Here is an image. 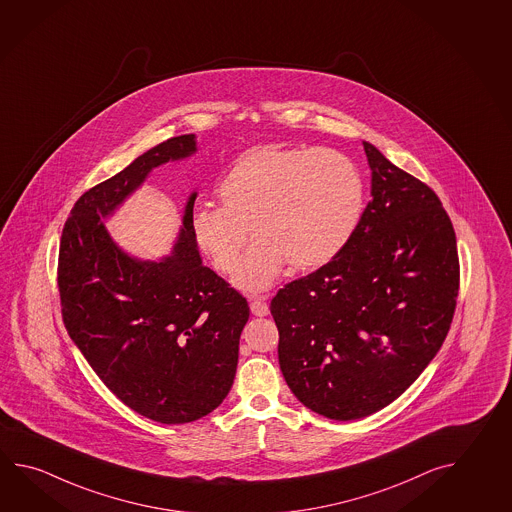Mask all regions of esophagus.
<instances>
[{
  "label": "esophagus",
  "instance_id": "1",
  "mask_svg": "<svg viewBox=\"0 0 512 512\" xmlns=\"http://www.w3.org/2000/svg\"><path fill=\"white\" fill-rule=\"evenodd\" d=\"M250 310L253 315H257V317H264V315H268V313H270V306H268L264 297H257V299H253V301H251Z\"/></svg>",
  "mask_w": 512,
  "mask_h": 512
}]
</instances>
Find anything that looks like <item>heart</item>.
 Wrapping results in <instances>:
<instances>
[{
    "label": "heart",
    "mask_w": 512,
    "mask_h": 512,
    "mask_svg": "<svg viewBox=\"0 0 512 512\" xmlns=\"http://www.w3.org/2000/svg\"><path fill=\"white\" fill-rule=\"evenodd\" d=\"M220 208H199L191 233L220 273L246 293L264 292L284 264L315 270L339 255L363 217L365 180L350 158L334 149L253 147L226 171L217 188Z\"/></svg>",
    "instance_id": "heart-1"
}]
</instances>
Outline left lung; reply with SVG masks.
<instances>
[{"mask_svg":"<svg viewBox=\"0 0 512 512\" xmlns=\"http://www.w3.org/2000/svg\"><path fill=\"white\" fill-rule=\"evenodd\" d=\"M372 200L354 237L273 297L282 376L304 407L352 421L390 405L438 354L459 288L438 195L363 142Z\"/></svg>","mask_w":512,"mask_h":512,"instance_id":"8db88e82","label":"left lung"}]
</instances>
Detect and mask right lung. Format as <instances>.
<instances>
[{
    "label": "right lung",
    "mask_w": 512,
    "mask_h": 512,
    "mask_svg": "<svg viewBox=\"0 0 512 512\" xmlns=\"http://www.w3.org/2000/svg\"><path fill=\"white\" fill-rule=\"evenodd\" d=\"M197 153V136L151 147L85 191L63 226L58 288L63 323L96 376L140 416L180 425L228 396L248 323L246 299L202 264L188 197L171 255L142 261L111 239L115 215L155 167Z\"/></svg>",
    "instance_id": "add662e5"
}]
</instances>
